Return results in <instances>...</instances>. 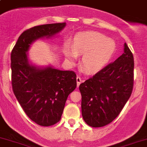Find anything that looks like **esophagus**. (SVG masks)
Masks as SVG:
<instances>
[{"mask_svg": "<svg viewBox=\"0 0 147 147\" xmlns=\"http://www.w3.org/2000/svg\"><path fill=\"white\" fill-rule=\"evenodd\" d=\"M81 82H82V80H81L80 77V76H77V77H76V83H77V87H79V86H80V84L81 83Z\"/></svg>", "mask_w": 147, "mask_h": 147, "instance_id": "esophagus-1", "label": "esophagus"}]
</instances>
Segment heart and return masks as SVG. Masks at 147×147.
I'll use <instances>...</instances> for the list:
<instances>
[{
	"instance_id": "b5f03b06",
	"label": "heart",
	"mask_w": 147,
	"mask_h": 147,
	"mask_svg": "<svg viewBox=\"0 0 147 147\" xmlns=\"http://www.w3.org/2000/svg\"><path fill=\"white\" fill-rule=\"evenodd\" d=\"M116 49V43L112 39L100 33L88 31L75 35L72 46H65L64 53L71 61H74L77 55L83 54L82 67L86 72L94 73L108 64Z\"/></svg>"
}]
</instances>
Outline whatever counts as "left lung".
I'll list each match as a JSON object with an SVG mask.
<instances>
[{
	"label": "left lung",
	"instance_id": "8db88e82",
	"mask_svg": "<svg viewBox=\"0 0 147 147\" xmlns=\"http://www.w3.org/2000/svg\"><path fill=\"white\" fill-rule=\"evenodd\" d=\"M134 57L125 43L124 53L80 85L82 116L93 128L110 124L119 116L131 94Z\"/></svg>",
	"mask_w": 147,
	"mask_h": 147
}]
</instances>
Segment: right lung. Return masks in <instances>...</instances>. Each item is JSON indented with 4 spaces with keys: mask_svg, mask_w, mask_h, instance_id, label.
Segmentation results:
<instances>
[{
    "mask_svg": "<svg viewBox=\"0 0 147 147\" xmlns=\"http://www.w3.org/2000/svg\"><path fill=\"white\" fill-rule=\"evenodd\" d=\"M65 25V22L55 23L28 29L11 52L13 93L26 115L39 125H53L60 121L67 98L76 87V75L50 66H34L26 53L34 41L53 37Z\"/></svg>",
    "mask_w": 147,
    "mask_h": 147,
    "instance_id": "1",
    "label": "right lung"
}]
</instances>
